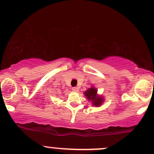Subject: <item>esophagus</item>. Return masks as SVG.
Listing matches in <instances>:
<instances>
[{"mask_svg":"<svg viewBox=\"0 0 154 154\" xmlns=\"http://www.w3.org/2000/svg\"><path fill=\"white\" fill-rule=\"evenodd\" d=\"M72 90H73V91H75V92H78V91H79V87H77V86H75V87L72 88Z\"/></svg>","mask_w":154,"mask_h":154,"instance_id":"esophagus-1","label":"esophagus"}]
</instances>
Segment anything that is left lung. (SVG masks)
Segmentation results:
<instances>
[{
	"label": "left lung",
	"mask_w": 154,
	"mask_h": 154,
	"mask_svg": "<svg viewBox=\"0 0 154 154\" xmlns=\"http://www.w3.org/2000/svg\"><path fill=\"white\" fill-rule=\"evenodd\" d=\"M84 95L89 102H92L93 106H99L104 102V98L101 96L97 95V90L94 87L87 89V91L84 92Z\"/></svg>",
	"instance_id": "1"
}]
</instances>
